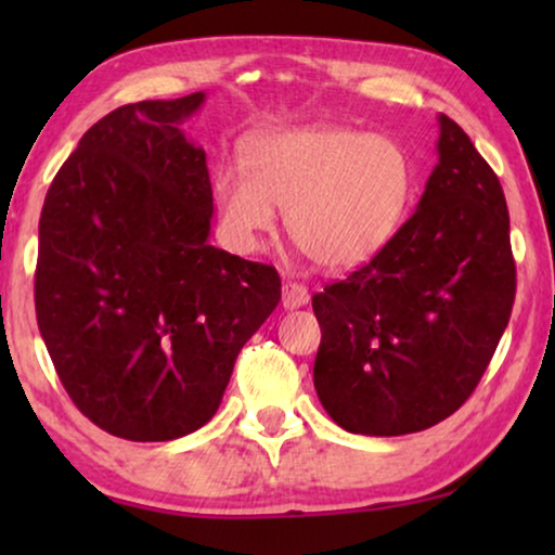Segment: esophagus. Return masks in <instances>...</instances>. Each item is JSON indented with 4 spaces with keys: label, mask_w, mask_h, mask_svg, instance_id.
Instances as JSON below:
<instances>
[{
    "label": "esophagus",
    "mask_w": 555,
    "mask_h": 555,
    "mask_svg": "<svg viewBox=\"0 0 555 555\" xmlns=\"http://www.w3.org/2000/svg\"><path fill=\"white\" fill-rule=\"evenodd\" d=\"M308 302V287L300 283H285L283 285V308L285 310H295Z\"/></svg>",
    "instance_id": "34e87169"
}]
</instances>
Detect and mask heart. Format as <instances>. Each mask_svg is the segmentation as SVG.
I'll return each instance as SVG.
<instances>
[{
  "label": "heart",
  "instance_id": "b5f03b06",
  "mask_svg": "<svg viewBox=\"0 0 555 555\" xmlns=\"http://www.w3.org/2000/svg\"><path fill=\"white\" fill-rule=\"evenodd\" d=\"M414 189L412 156L391 135L306 126L255 139L242 169L215 173L211 199L237 253H257L285 209L287 237L310 262L351 270L389 245Z\"/></svg>",
  "mask_w": 555,
  "mask_h": 555
}]
</instances>
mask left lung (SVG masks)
<instances>
[{
  "mask_svg": "<svg viewBox=\"0 0 555 555\" xmlns=\"http://www.w3.org/2000/svg\"><path fill=\"white\" fill-rule=\"evenodd\" d=\"M437 154L420 207L389 245L313 295L318 399L353 435H412L457 412L511 321L503 186L447 116Z\"/></svg>",
  "mask_w": 555,
  "mask_h": 555,
  "instance_id": "8db88e82",
  "label": "left lung"
}]
</instances>
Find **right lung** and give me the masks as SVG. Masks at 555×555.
Returning <instances> with one entry per match:
<instances>
[{
    "label": "right lung",
    "instance_id": "obj_1",
    "mask_svg": "<svg viewBox=\"0 0 555 555\" xmlns=\"http://www.w3.org/2000/svg\"><path fill=\"white\" fill-rule=\"evenodd\" d=\"M204 93L120 105L44 196L35 270L42 340L73 404L113 437L204 427L280 302L275 268L209 245L207 154L181 126Z\"/></svg>",
    "mask_w": 555,
    "mask_h": 555
}]
</instances>
